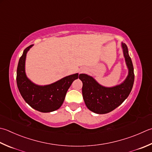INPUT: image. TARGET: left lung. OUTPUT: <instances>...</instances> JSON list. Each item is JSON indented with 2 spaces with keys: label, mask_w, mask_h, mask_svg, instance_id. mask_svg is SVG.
I'll list each match as a JSON object with an SVG mask.
<instances>
[{
  "label": "left lung",
  "mask_w": 152,
  "mask_h": 152,
  "mask_svg": "<svg viewBox=\"0 0 152 152\" xmlns=\"http://www.w3.org/2000/svg\"><path fill=\"white\" fill-rule=\"evenodd\" d=\"M128 75L122 82L113 87H104L87 74H80L83 83L82 93L87 107L94 113L102 114L110 113L119 107L129 95L134 81L133 64L128 53L127 45L121 43Z\"/></svg>",
  "instance_id": "8db88e82"
}]
</instances>
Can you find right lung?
I'll return each instance as SVG.
<instances>
[{"label": "right lung", "mask_w": 152, "mask_h": 152, "mask_svg": "<svg viewBox=\"0 0 152 152\" xmlns=\"http://www.w3.org/2000/svg\"><path fill=\"white\" fill-rule=\"evenodd\" d=\"M34 45L26 48L20 58L16 73V83L22 98L31 108L41 113H50L59 109L65 100L69 88L79 73L64 77L49 85H39L34 83L26 73L25 65L28 51Z\"/></svg>", "instance_id": "add662e5"}]
</instances>
